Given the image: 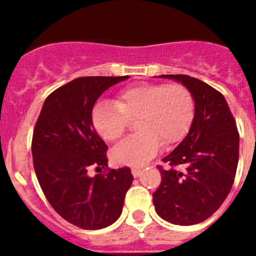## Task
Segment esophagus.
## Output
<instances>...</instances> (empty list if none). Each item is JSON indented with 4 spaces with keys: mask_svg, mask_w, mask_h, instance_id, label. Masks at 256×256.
Returning <instances> with one entry per match:
<instances>
[{
    "mask_svg": "<svg viewBox=\"0 0 256 256\" xmlns=\"http://www.w3.org/2000/svg\"><path fill=\"white\" fill-rule=\"evenodd\" d=\"M131 174H132L134 177H138L141 174V168H138V167H132V168H131Z\"/></svg>",
    "mask_w": 256,
    "mask_h": 256,
    "instance_id": "obj_1",
    "label": "esophagus"
}]
</instances>
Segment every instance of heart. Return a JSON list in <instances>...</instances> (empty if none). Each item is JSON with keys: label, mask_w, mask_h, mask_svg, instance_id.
<instances>
[{"label": "heart", "mask_w": 256, "mask_h": 256, "mask_svg": "<svg viewBox=\"0 0 256 256\" xmlns=\"http://www.w3.org/2000/svg\"><path fill=\"white\" fill-rule=\"evenodd\" d=\"M194 99L182 84L141 82L124 88L115 100H100L92 112V128L102 140L112 142L122 136L131 120L138 132L116 144L115 164L140 167L158 152L161 144L180 142L194 116Z\"/></svg>", "instance_id": "heart-1"}]
</instances>
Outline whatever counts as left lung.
I'll return each instance as SVG.
<instances>
[{"instance_id":"8db88e82","label":"left lung","mask_w":256,"mask_h":256,"mask_svg":"<svg viewBox=\"0 0 256 256\" xmlns=\"http://www.w3.org/2000/svg\"><path fill=\"white\" fill-rule=\"evenodd\" d=\"M190 89L194 118L190 132L157 166L161 184L152 194L157 214L178 226L209 218L228 197L239 160V132L223 94L200 79L183 74L161 76Z\"/></svg>"}]
</instances>
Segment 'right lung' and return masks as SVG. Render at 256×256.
Masks as SVG:
<instances>
[{"label": "right lung", "instance_id": "right-lung-1", "mask_svg": "<svg viewBox=\"0 0 256 256\" xmlns=\"http://www.w3.org/2000/svg\"><path fill=\"white\" fill-rule=\"evenodd\" d=\"M124 76H80L48 95L32 138L33 166L54 210L69 223L95 230L122 212L134 177L128 167H108V146L92 124L100 95ZM90 168L105 172L90 178Z\"/></svg>", "mask_w": 256, "mask_h": 256}]
</instances>
